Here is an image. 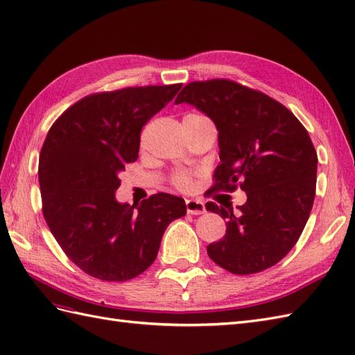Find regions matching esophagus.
Wrapping results in <instances>:
<instances>
[{"mask_svg": "<svg viewBox=\"0 0 355 355\" xmlns=\"http://www.w3.org/2000/svg\"><path fill=\"white\" fill-rule=\"evenodd\" d=\"M186 210L189 214H204L205 213V205L202 201H198V199H187L186 201Z\"/></svg>", "mask_w": 355, "mask_h": 355, "instance_id": "obj_1", "label": "esophagus"}]
</instances>
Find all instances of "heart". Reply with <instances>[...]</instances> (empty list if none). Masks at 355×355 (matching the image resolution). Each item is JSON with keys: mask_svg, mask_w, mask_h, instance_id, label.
<instances>
[{"mask_svg": "<svg viewBox=\"0 0 355 355\" xmlns=\"http://www.w3.org/2000/svg\"><path fill=\"white\" fill-rule=\"evenodd\" d=\"M186 116H204V115H199V114H189ZM172 184H174L177 189L180 190H189L193 184V175L190 174L187 171H177L172 174L171 177Z\"/></svg>", "mask_w": 355, "mask_h": 355, "instance_id": "heart-1", "label": "heart"}]
</instances>
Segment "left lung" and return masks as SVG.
<instances>
[{
    "label": "left lung",
    "instance_id": "8db88e82",
    "mask_svg": "<svg viewBox=\"0 0 355 355\" xmlns=\"http://www.w3.org/2000/svg\"><path fill=\"white\" fill-rule=\"evenodd\" d=\"M183 102L219 130L220 165L211 189L240 186L248 195L239 211L231 204H205L226 219L225 237L208 244V257L234 275L276 266L295 246L313 205L318 156L311 136L286 106L231 79L190 83L175 98Z\"/></svg>",
    "mask_w": 355,
    "mask_h": 355
}]
</instances>
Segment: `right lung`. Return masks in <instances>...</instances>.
I'll list each match as a JSON object with an SVG mask.
<instances>
[{
  "label": "right lung",
  "mask_w": 355,
  "mask_h": 355,
  "mask_svg": "<svg viewBox=\"0 0 355 355\" xmlns=\"http://www.w3.org/2000/svg\"><path fill=\"white\" fill-rule=\"evenodd\" d=\"M181 84L94 93L67 107L48 132L39 159L42 211L67 258L91 277L130 280L157 257L166 226L186 214L184 199L157 193L139 207L115 190L138 159L142 125Z\"/></svg>",
  "instance_id": "obj_1"
}]
</instances>
